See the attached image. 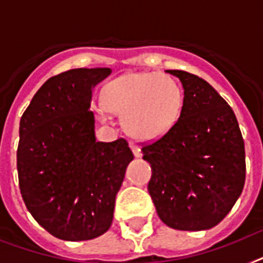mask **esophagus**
<instances>
[{
    "label": "esophagus",
    "mask_w": 263,
    "mask_h": 263,
    "mask_svg": "<svg viewBox=\"0 0 263 263\" xmlns=\"http://www.w3.org/2000/svg\"><path fill=\"white\" fill-rule=\"evenodd\" d=\"M130 149H132V151H133V155L136 156L137 158L141 157V156H142V153H141L140 146H137L136 144H130Z\"/></svg>",
    "instance_id": "1"
}]
</instances>
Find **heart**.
I'll use <instances>...</instances> for the list:
<instances>
[{
	"label": "heart",
	"instance_id": "obj_1",
	"mask_svg": "<svg viewBox=\"0 0 263 263\" xmlns=\"http://www.w3.org/2000/svg\"><path fill=\"white\" fill-rule=\"evenodd\" d=\"M102 105V121H107L110 112L122 114L123 127L130 136L152 141L175 126L183 107V94L165 73L129 72L106 84Z\"/></svg>",
	"mask_w": 263,
	"mask_h": 263
}]
</instances>
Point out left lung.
<instances>
[{
  "instance_id": "obj_1",
  "label": "left lung",
  "mask_w": 263,
  "mask_h": 263,
  "mask_svg": "<svg viewBox=\"0 0 263 263\" xmlns=\"http://www.w3.org/2000/svg\"><path fill=\"white\" fill-rule=\"evenodd\" d=\"M166 72L183 84V107L165 136L142 147L152 168L147 191L168 227L212 229L243 190V138L233 108L211 84L180 69Z\"/></svg>"
}]
</instances>
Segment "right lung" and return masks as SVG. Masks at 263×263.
<instances>
[{
	"instance_id": "right-lung-1",
	"label": "right lung",
	"mask_w": 263,
	"mask_h": 263,
	"mask_svg": "<svg viewBox=\"0 0 263 263\" xmlns=\"http://www.w3.org/2000/svg\"><path fill=\"white\" fill-rule=\"evenodd\" d=\"M110 73L111 68L97 67L52 77L20 121V191L34 220L59 239H94L110 229L134 158L123 138H95L92 90Z\"/></svg>"
}]
</instances>
